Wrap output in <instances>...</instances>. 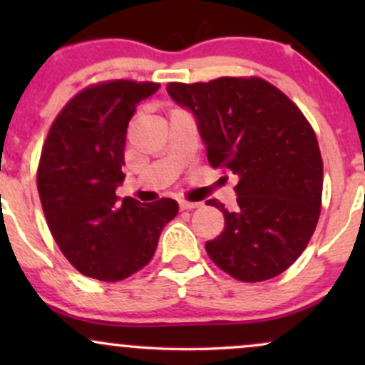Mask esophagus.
Instances as JSON below:
<instances>
[{
	"label": "esophagus",
	"instance_id": "1",
	"mask_svg": "<svg viewBox=\"0 0 365 365\" xmlns=\"http://www.w3.org/2000/svg\"><path fill=\"white\" fill-rule=\"evenodd\" d=\"M180 209L182 211H188V209H195L200 206V202H190V200H180Z\"/></svg>",
	"mask_w": 365,
	"mask_h": 365
}]
</instances>
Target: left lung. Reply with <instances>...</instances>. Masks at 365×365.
Wrapping results in <instances>:
<instances>
[{
    "label": "left lung",
    "mask_w": 365,
    "mask_h": 365,
    "mask_svg": "<svg viewBox=\"0 0 365 365\" xmlns=\"http://www.w3.org/2000/svg\"><path fill=\"white\" fill-rule=\"evenodd\" d=\"M178 106L194 115L212 166L238 178L237 207L206 250L240 282L283 273L311 240L321 212L322 159L302 111L262 78L221 77L207 83H168Z\"/></svg>",
    "instance_id": "left-lung-1"
}]
</instances>
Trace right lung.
Wrapping results in <instances>:
<instances>
[{"label":"right lung","mask_w":365,"mask_h":365,"mask_svg":"<svg viewBox=\"0 0 365 365\" xmlns=\"http://www.w3.org/2000/svg\"><path fill=\"white\" fill-rule=\"evenodd\" d=\"M159 83L113 81L78 92L54 120L41 154L37 190L54 240L82 274L120 282L153 259L173 199L116 197L125 180L128 121Z\"/></svg>","instance_id":"right-lung-1"}]
</instances>
